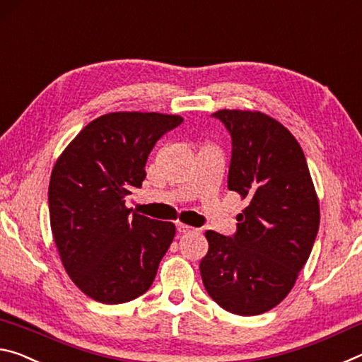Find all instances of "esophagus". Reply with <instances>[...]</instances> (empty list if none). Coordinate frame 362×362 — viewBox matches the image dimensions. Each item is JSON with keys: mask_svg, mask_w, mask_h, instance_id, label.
<instances>
[{"mask_svg": "<svg viewBox=\"0 0 362 362\" xmlns=\"http://www.w3.org/2000/svg\"><path fill=\"white\" fill-rule=\"evenodd\" d=\"M176 228H177V230H180L181 234H186V233H192L194 230V228H191V226H187V224H185V223H176Z\"/></svg>", "mask_w": 362, "mask_h": 362, "instance_id": "34e87169", "label": "esophagus"}]
</instances>
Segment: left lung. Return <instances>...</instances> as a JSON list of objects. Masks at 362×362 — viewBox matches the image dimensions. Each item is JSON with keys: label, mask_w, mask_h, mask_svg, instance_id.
<instances>
[{"label": "left lung", "mask_w": 362, "mask_h": 362, "mask_svg": "<svg viewBox=\"0 0 362 362\" xmlns=\"http://www.w3.org/2000/svg\"><path fill=\"white\" fill-rule=\"evenodd\" d=\"M233 157L228 189L248 205L226 237L206 230L200 262L205 290L224 310L257 316L287 297L310 258L319 229V200L298 141L269 115L223 109Z\"/></svg>", "instance_id": "left-lung-1"}]
</instances>
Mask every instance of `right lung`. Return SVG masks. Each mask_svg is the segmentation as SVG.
Here are the masks:
<instances>
[{"label":"right lung","mask_w":362,"mask_h":362,"mask_svg":"<svg viewBox=\"0 0 362 362\" xmlns=\"http://www.w3.org/2000/svg\"><path fill=\"white\" fill-rule=\"evenodd\" d=\"M182 117L112 112L88 123L52 168L51 230L70 279L99 303L138 298L156 279L176 228L132 213L125 199L146 177L156 142Z\"/></svg>","instance_id":"1"}]
</instances>
